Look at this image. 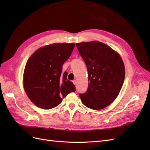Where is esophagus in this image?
<instances>
[{
  "label": "esophagus",
  "instance_id": "obj_1",
  "mask_svg": "<svg viewBox=\"0 0 150 150\" xmlns=\"http://www.w3.org/2000/svg\"><path fill=\"white\" fill-rule=\"evenodd\" d=\"M72 83H73V84H74V85H76V84H77V81H76V80H74L73 81H72Z\"/></svg>",
  "mask_w": 150,
  "mask_h": 150
}]
</instances>
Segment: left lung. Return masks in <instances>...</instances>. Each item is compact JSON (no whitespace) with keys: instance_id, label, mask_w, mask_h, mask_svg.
<instances>
[{"instance_id":"left-lung-1","label":"left lung","mask_w":150,"mask_h":150,"mask_svg":"<svg viewBox=\"0 0 150 150\" xmlns=\"http://www.w3.org/2000/svg\"><path fill=\"white\" fill-rule=\"evenodd\" d=\"M88 72V89L79 97L84 105L99 110L114 101L125 77L124 62L120 54L107 44L93 40L76 43Z\"/></svg>"}]
</instances>
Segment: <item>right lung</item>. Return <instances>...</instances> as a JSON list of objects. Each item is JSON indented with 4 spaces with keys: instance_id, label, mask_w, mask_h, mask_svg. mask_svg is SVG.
I'll return each mask as SVG.
<instances>
[{
    "instance_id": "right-lung-1",
    "label": "right lung",
    "mask_w": 150,
    "mask_h": 150,
    "mask_svg": "<svg viewBox=\"0 0 150 150\" xmlns=\"http://www.w3.org/2000/svg\"><path fill=\"white\" fill-rule=\"evenodd\" d=\"M75 43H54L40 47L27 62L23 74V86L35 106L49 110L62 102V97L75 91L67 72L62 67L69 58Z\"/></svg>"
}]
</instances>
